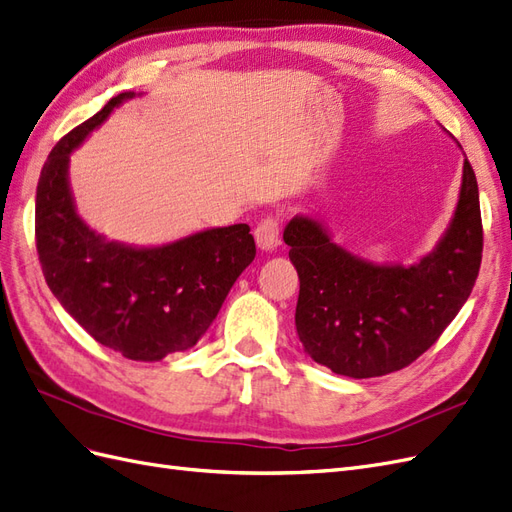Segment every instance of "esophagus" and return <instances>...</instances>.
Segmentation results:
<instances>
[{
	"label": "esophagus",
	"instance_id": "obj_1",
	"mask_svg": "<svg viewBox=\"0 0 512 512\" xmlns=\"http://www.w3.org/2000/svg\"><path fill=\"white\" fill-rule=\"evenodd\" d=\"M254 237L262 252H273L280 245V222L273 218L262 220L254 230Z\"/></svg>",
	"mask_w": 512,
	"mask_h": 512
}]
</instances>
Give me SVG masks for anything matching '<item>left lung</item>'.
I'll use <instances>...</instances> for the list:
<instances>
[{
    "label": "left lung",
    "mask_w": 512,
    "mask_h": 512,
    "mask_svg": "<svg viewBox=\"0 0 512 512\" xmlns=\"http://www.w3.org/2000/svg\"><path fill=\"white\" fill-rule=\"evenodd\" d=\"M284 241L301 282L294 324L303 350L339 376L391 374L436 344L474 288L483 224L472 164L463 160L451 224L414 265L356 256L309 215H294Z\"/></svg>",
    "instance_id": "left-lung-1"
}]
</instances>
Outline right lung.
Here are the masks:
<instances>
[{
  "label": "right lung",
  "mask_w": 512,
  "mask_h": 512,
  "mask_svg": "<svg viewBox=\"0 0 512 512\" xmlns=\"http://www.w3.org/2000/svg\"><path fill=\"white\" fill-rule=\"evenodd\" d=\"M130 98L134 91L108 100L53 147L36 190V247L55 299L98 344L132 361H162L207 333L256 243L247 224L151 247L108 241L85 224L70 190V153Z\"/></svg>",
  "instance_id": "right-lung-1"
}]
</instances>
